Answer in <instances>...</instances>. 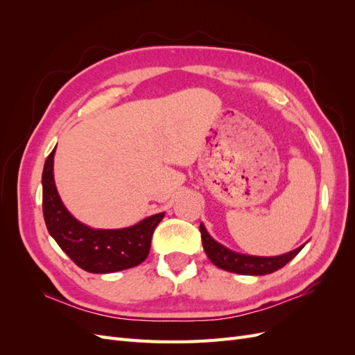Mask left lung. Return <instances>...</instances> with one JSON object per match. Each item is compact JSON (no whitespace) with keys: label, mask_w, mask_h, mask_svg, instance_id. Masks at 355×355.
Wrapping results in <instances>:
<instances>
[{"label":"left lung","mask_w":355,"mask_h":355,"mask_svg":"<svg viewBox=\"0 0 355 355\" xmlns=\"http://www.w3.org/2000/svg\"><path fill=\"white\" fill-rule=\"evenodd\" d=\"M200 232H201V241L204 252L209 256V259L216 265L220 270L243 274V275H265L271 274L277 270H280L286 263H288L293 257L304 249V245L297 247L296 250L280 256H271V257H262V256H249L235 253L227 247H223L218 241H214L204 225L200 223Z\"/></svg>","instance_id":"1"}]
</instances>
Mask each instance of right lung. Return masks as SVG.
Segmentation results:
<instances>
[{"mask_svg": "<svg viewBox=\"0 0 355 355\" xmlns=\"http://www.w3.org/2000/svg\"><path fill=\"white\" fill-rule=\"evenodd\" d=\"M42 170V213L47 230L73 263L93 274H108L142 263L151 249V239L164 213L153 214L123 230H93L75 219L63 206L53 178V158Z\"/></svg>", "mask_w": 355, "mask_h": 355, "instance_id": "obj_1", "label": "right lung"}]
</instances>
